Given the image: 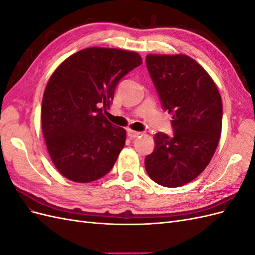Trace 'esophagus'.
<instances>
[{"mask_svg":"<svg viewBox=\"0 0 255 255\" xmlns=\"http://www.w3.org/2000/svg\"><path fill=\"white\" fill-rule=\"evenodd\" d=\"M128 135L130 138H136V137L141 135V132H136V130L128 129Z\"/></svg>","mask_w":255,"mask_h":255,"instance_id":"esophagus-1","label":"esophagus"}]
</instances>
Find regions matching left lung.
<instances>
[{
  "label": "left lung",
  "instance_id": "left-lung-1",
  "mask_svg": "<svg viewBox=\"0 0 255 255\" xmlns=\"http://www.w3.org/2000/svg\"><path fill=\"white\" fill-rule=\"evenodd\" d=\"M151 79L165 111L171 113L174 135H154L155 149L144 158L145 171L165 187L195 180L210 164L220 139L222 102L211 75L185 54H148Z\"/></svg>",
  "mask_w": 255,
  "mask_h": 255
}]
</instances>
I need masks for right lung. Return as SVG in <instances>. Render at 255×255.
<instances>
[{"mask_svg": "<svg viewBox=\"0 0 255 255\" xmlns=\"http://www.w3.org/2000/svg\"><path fill=\"white\" fill-rule=\"evenodd\" d=\"M142 64L139 54L92 47L72 54L45 87L41 127L51 160L76 183L101 179L126 144L127 132L106 119L118 82Z\"/></svg>", "mask_w": 255, "mask_h": 255, "instance_id": "1", "label": "right lung"}]
</instances>
